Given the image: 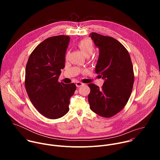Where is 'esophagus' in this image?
<instances>
[{
    "mask_svg": "<svg viewBox=\"0 0 160 160\" xmlns=\"http://www.w3.org/2000/svg\"><path fill=\"white\" fill-rule=\"evenodd\" d=\"M83 85V83H82V82H77L76 83V86H77V87H80L82 86Z\"/></svg>",
    "mask_w": 160,
    "mask_h": 160,
    "instance_id": "34e87169",
    "label": "esophagus"
}]
</instances>
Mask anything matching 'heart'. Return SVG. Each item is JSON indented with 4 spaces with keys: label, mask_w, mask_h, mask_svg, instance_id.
Listing matches in <instances>:
<instances>
[{
    "label": "heart",
    "mask_w": 160,
    "mask_h": 160,
    "mask_svg": "<svg viewBox=\"0 0 160 160\" xmlns=\"http://www.w3.org/2000/svg\"><path fill=\"white\" fill-rule=\"evenodd\" d=\"M78 46L83 53L87 57L90 56L93 54L95 51V46L90 38H85L80 41L78 43ZM68 52H66L65 54V59H66L68 57Z\"/></svg>",
    "instance_id": "obj_1"
}]
</instances>
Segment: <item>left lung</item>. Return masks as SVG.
<instances>
[{
	"label": "left lung",
	"mask_w": 160,
	"mask_h": 160,
	"mask_svg": "<svg viewBox=\"0 0 160 160\" xmlns=\"http://www.w3.org/2000/svg\"><path fill=\"white\" fill-rule=\"evenodd\" d=\"M91 37L99 49L96 73L104 79L101 88L88 84L90 109L98 115L111 118L127 104L133 88L134 73L130 54L117 40L92 32Z\"/></svg>",
	"instance_id": "1"
}]
</instances>
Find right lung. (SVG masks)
<instances>
[{
  "label": "right lung",
  "instance_id": "obj_1",
  "mask_svg": "<svg viewBox=\"0 0 160 160\" xmlns=\"http://www.w3.org/2000/svg\"><path fill=\"white\" fill-rule=\"evenodd\" d=\"M69 42L70 37L63 35L46 38L32 51L26 66L28 96L37 110L49 119L59 118L68 112L77 88L73 83L58 82Z\"/></svg>",
  "mask_w": 160,
  "mask_h": 160
}]
</instances>
